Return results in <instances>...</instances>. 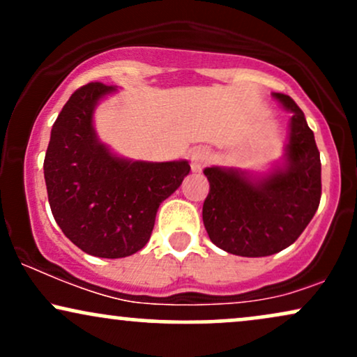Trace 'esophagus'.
<instances>
[{
	"mask_svg": "<svg viewBox=\"0 0 357 357\" xmlns=\"http://www.w3.org/2000/svg\"><path fill=\"white\" fill-rule=\"evenodd\" d=\"M208 161H210V151L206 147H198L191 154V169L195 173H199L208 165Z\"/></svg>",
	"mask_w": 357,
	"mask_h": 357,
	"instance_id": "34e87169",
	"label": "esophagus"
}]
</instances>
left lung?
<instances>
[{"label": "left lung", "instance_id": "1", "mask_svg": "<svg viewBox=\"0 0 357 357\" xmlns=\"http://www.w3.org/2000/svg\"><path fill=\"white\" fill-rule=\"evenodd\" d=\"M289 112L285 154L267 174L211 166L203 171L210 192L203 223L216 247L238 257H268L290 247L321 202V154L298 105L272 93Z\"/></svg>", "mask_w": 357, "mask_h": 357}]
</instances>
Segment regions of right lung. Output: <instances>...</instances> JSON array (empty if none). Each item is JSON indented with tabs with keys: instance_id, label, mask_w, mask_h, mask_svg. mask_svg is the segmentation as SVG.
<instances>
[{
	"instance_id": "add662e5",
	"label": "right lung",
	"mask_w": 357,
	"mask_h": 357,
	"mask_svg": "<svg viewBox=\"0 0 357 357\" xmlns=\"http://www.w3.org/2000/svg\"><path fill=\"white\" fill-rule=\"evenodd\" d=\"M116 87L92 82L72 93L52 127L43 171L53 218L85 253L122 258L144 248L159 204L190 174L188 161H130L99 141L97 104Z\"/></svg>"
}]
</instances>
